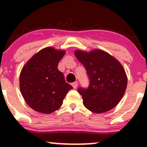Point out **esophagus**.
I'll use <instances>...</instances> for the list:
<instances>
[{
	"mask_svg": "<svg viewBox=\"0 0 147 147\" xmlns=\"http://www.w3.org/2000/svg\"><path fill=\"white\" fill-rule=\"evenodd\" d=\"M77 85H78V82H74V83L72 84V87H73V88H75V89L77 88Z\"/></svg>",
	"mask_w": 147,
	"mask_h": 147,
	"instance_id": "1",
	"label": "esophagus"
}]
</instances>
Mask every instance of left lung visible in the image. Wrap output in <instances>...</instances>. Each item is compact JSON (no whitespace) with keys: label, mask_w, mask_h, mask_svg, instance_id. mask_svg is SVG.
Returning <instances> with one entry per match:
<instances>
[{"label":"left lung","mask_w":147,"mask_h":147,"mask_svg":"<svg viewBox=\"0 0 147 147\" xmlns=\"http://www.w3.org/2000/svg\"><path fill=\"white\" fill-rule=\"evenodd\" d=\"M75 55L85 67L90 79L87 89L77 90L84 106L95 113L113 109L122 99L127 86V76L120 62L99 49L90 52L77 50Z\"/></svg>","instance_id":"1"}]
</instances>
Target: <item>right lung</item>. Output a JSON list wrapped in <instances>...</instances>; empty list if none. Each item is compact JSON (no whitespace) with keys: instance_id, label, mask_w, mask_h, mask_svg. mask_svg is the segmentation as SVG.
Wrapping results in <instances>:
<instances>
[{"instance_id":"right-lung-1","label":"right lung","mask_w":147,"mask_h":147,"mask_svg":"<svg viewBox=\"0 0 147 147\" xmlns=\"http://www.w3.org/2000/svg\"><path fill=\"white\" fill-rule=\"evenodd\" d=\"M65 54L47 47L33 55L22 68L20 90L25 102L37 112L50 114L58 110L72 86L57 68Z\"/></svg>"}]
</instances>
